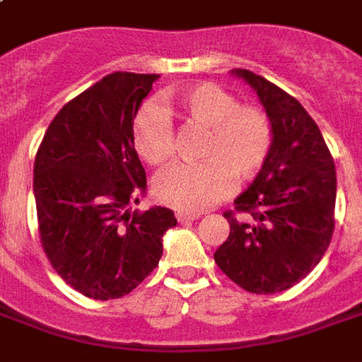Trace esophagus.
<instances>
[{
	"mask_svg": "<svg viewBox=\"0 0 362 362\" xmlns=\"http://www.w3.org/2000/svg\"><path fill=\"white\" fill-rule=\"evenodd\" d=\"M199 214H189V212H176V220L180 221V223H187V221L197 220Z\"/></svg>",
	"mask_w": 362,
	"mask_h": 362,
	"instance_id": "34e87169",
	"label": "esophagus"
}]
</instances>
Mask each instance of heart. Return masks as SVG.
Masks as SVG:
<instances>
[{"instance_id":"obj_1","label":"heart","mask_w":362,"mask_h":362,"mask_svg":"<svg viewBox=\"0 0 362 362\" xmlns=\"http://www.w3.org/2000/svg\"><path fill=\"white\" fill-rule=\"evenodd\" d=\"M187 125L204 129L197 165H175L156 178L159 203L182 212H203L231 192L233 176L252 180L272 152L274 129L257 105H238L237 98L214 82H199L170 95ZM131 139L136 153L152 167H163L175 156V129L158 105H144L133 120Z\"/></svg>"}]
</instances>
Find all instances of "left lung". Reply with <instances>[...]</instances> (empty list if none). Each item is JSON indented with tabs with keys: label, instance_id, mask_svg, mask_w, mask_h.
Returning a JSON list of instances; mask_svg holds the SVG:
<instances>
[{
	"label": "left lung",
	"instance_id": "obj_1",
	"mask_svg": "<svg viewBox=\"0 0 362 362\" xmlns=\"http://www.w3.org/2000/svg\"><path fill=\"white\" fill-rule=\"evenodd\" d=\"M257 93L274 129L272 152L252 186L235 199L238 220L214 261L250 293L286 291L314 270L334 231L337 170L320 127L281 88L247 69H233Z\"/></svg>",
	"mask_w": 362,
	"mask_h": 362
}]
</instances>
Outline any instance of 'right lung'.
I'll return each instance as SVG.
<instances>
[{"mask_svg": "<svg viewBox=\"0 0 362 362\" xmlns=\"http://www.w3.org/2000/svg\"><path fill=\"white\" fill-rule=\"evenodd\" d=\"M159 75L116 71L64 105L33 165L42 250L54 270L84 297L120 298L163 255L175 212L153 206L129 214L146 192L131 127Z\"/></svg>", "mask_w": 362, "mask_h": 362, "instance_id": "add662e5", "label": "right lung"}]
</instances>
